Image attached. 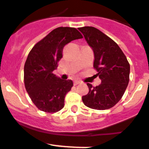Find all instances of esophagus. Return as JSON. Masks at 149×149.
<instances>
[{
  "label": "esophagus",
  "instance_id": "obj_1",
  "mask_svg": "<svg viewBox=\"0 0 149 149\" xmlns=\"http://www.w3.org/2000/svg\"><path fill=\"white\" fill-rule=\"evenodd\" d=\"M79 84H81V82H79V81H77V80H75L74 82H73V85H79Z\"/></svg>",
  "mask_w": 149,
  "mask_h": 149
}]
</instances>
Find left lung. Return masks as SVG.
Wrapping results in <instances>:
<instances>
[{
    "instance_id": "obj_1",
    "label": "left lung",
    "mask_w": 149,
    "mask_h": 149,
    "mask_svg": "<svg viewBox=\"0 0 149 149\" xmlns=\"http://www.w3.org/2000/svg\"><path fill=\"white\" fill-rule=\"evenodd\" d=\"M94 54V68L101 84L87 83L88 94L82 97L86 107L105 110L116 105L125 94L129 82L130 64L122 50L110 37L94 27L79 28Z\"/></svg>"
}]
</instances>
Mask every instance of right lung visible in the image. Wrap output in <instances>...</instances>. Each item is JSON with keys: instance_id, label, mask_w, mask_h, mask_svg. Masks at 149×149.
Here are the masks:
<instances>
[{"instance_id": "1", "label": "right lung", "mask_w": 149, "mask_h": 149, "mask_svg": "<svg viewBox=\"0 0 149 149\" xmlns=\"http://www.w3.org/2000/svg\"><path fill=\"white\" fill-rule=\"evenodd\" d=\"M78 30L59 27L34 45L24 67V82L34 105L45 112H56L64 106V98L73 87L72 80H62L53 71L62 58L64 46L82 38Z\"/></svg>"}]
</instances>
